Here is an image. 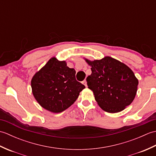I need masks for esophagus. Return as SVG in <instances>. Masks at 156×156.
<instances>
[{
  "label": "esophagus",
  "instance_id": "34e87169",
  "mask_svg": "<svg viewBox=\"0 0 156 156\" xmlns=\"http://www.w3.org/2000/svg\"><path fill=\"white\" fill-rule=\"evenodd\" d=\"M82 83H83V84H84V86H85L86 87H87V80H84L83 81V82H82Z\"/></svg>",
  "mask_w": 156,
  "mask_h": 156
}]
</instances>
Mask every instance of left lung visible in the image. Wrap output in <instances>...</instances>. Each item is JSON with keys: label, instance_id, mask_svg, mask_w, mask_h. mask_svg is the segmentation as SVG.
<instances>
[{"label": "left lung", "instance_id": "obj_1", "mask_svg": "<svg viewBox=\"0 0 156 156\" xmlns=\"http://www.w3.org/2000/svg\"><path fill=\"white\" fill-rule=\"evenodd\" d=\"M84 59L92 71L87 78V85L102 110L115 113L131 105L139 82L127 65L109 56L94 61Z\"/></svg>", "mask_w": 156, "mask_h": 156}]
</instances>
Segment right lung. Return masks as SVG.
<instances>
[{"label":"right lung","instance_id":"1","mask_svg":"<svg viewBox=\"0 0 156 156\" xmlns=\"http://www.w3.org/2000/svg\"><path fill=\"white\" fill-rule=\"evenodd\" d=\"M76 71L65 61L54 57L33 76L32 92L41 107L54 113L65 111L74 103L84 85L76 80Z\"/></svg>","mask_w":156,"mask_h":156}]
</instances>
